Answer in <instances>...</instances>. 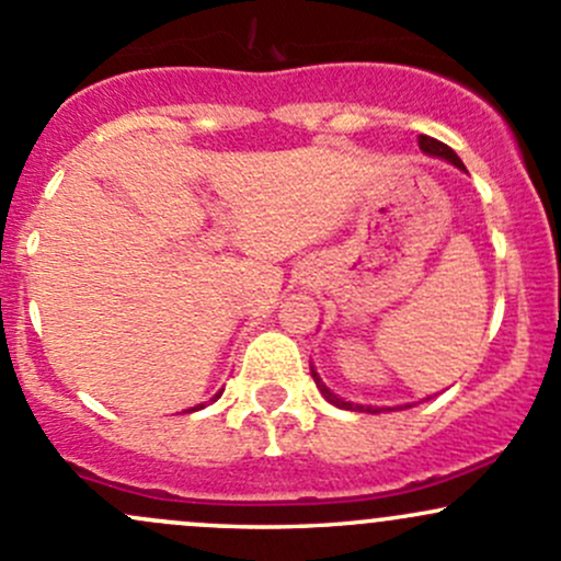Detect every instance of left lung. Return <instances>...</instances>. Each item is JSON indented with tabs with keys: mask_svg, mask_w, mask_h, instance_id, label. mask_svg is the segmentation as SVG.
<instances>
[{
	"mask_svg": "<svg viewBox=\"0 0 561 561\" xmlns=\"http://www.w3.org/2000/svg\"><path fill=\"white\" fill-rule=\"evenodd\" d=\"M420 147L424 152H427V156H438V158H446V161L449 163H454V167H459L465 172V163L459 161L457 158V152L451 150L449 145H444V141H438V139H433V137H420ZM311 376H314V381H317V387H320V392L325 394V398L330 400V403L333 405H339V409H350V411H365V414H379L381 409H374V405H355V403H346V400H341V398H335L333 392H330V389L322 385L320 381V376L314 374V370H311ZM403 409H409V405H403ZM385 411H389V409H385Z\"/></svg>",
	"mask_w": 561,
	"mask_h": 561,
	"instance_id": "1",
	"label": "left lung"
}]
</instances>
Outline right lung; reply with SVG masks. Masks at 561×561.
<instances>
[{"label":"right lung","mask_w":561,"mask_h":561,"mask_svg":"<svg viewBox=\"0 0 561 561\" xmlns=\"http://www.w3.org/2000/svg\"><path fill=\"white\" fill-rule=\"evenodd\" d=\"M196 409H204V403H202V405H196ZM196 409H191V411H196Z\"/></svg>","instance_id":"obj_1"}]
</instances>
